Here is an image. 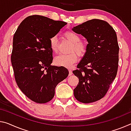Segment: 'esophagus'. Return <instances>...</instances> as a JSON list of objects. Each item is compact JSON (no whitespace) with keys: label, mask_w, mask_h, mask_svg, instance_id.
Wrapping results in <instances>:
<instances>
[{"label":"esophagus","mask_w":131,"mask_h":131,"mask_svg":"<svg viewBox=\"0 0 131 131\" xmlns=\"http://www.w3.org/2000/svg\"><path fill=\"white\" fill-rule=\"evenodd\" d=\"M69 76H71L73 73H72V70L71 69H69Z\"/></svg>","instance_id":"esophagus-1"}]
</instances>
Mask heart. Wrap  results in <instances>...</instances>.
<instances>
[{
	"mask_svg": "<svg viewBox=\"0 0 131 131\" xmlns=\"http://www.w3.org/2000/svg\"><path fill=\"white\" fill-rule=\"evenodd\" d=\"M65 38L72 43L70 52H73L69 54H60L56 57L54 59V63L56 65L63 67L70 68L74 63L78 61V56L75 53V51L79 57H83L88 51V44L84 42L80 41V37L78 34L72 31L66 32L64 34ZM51 50L57 53L58 51V39L56 36L51 37L49 40Z\"/></svg>",
	"mask_w": 131,
	"mask_h": 131,
	"instance_id": "1",
	"label": "heart"
}]
</instances>
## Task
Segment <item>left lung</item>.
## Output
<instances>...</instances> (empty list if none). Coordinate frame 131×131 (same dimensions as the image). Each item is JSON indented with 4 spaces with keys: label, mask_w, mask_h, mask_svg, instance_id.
<instances>
[{
    "label": "left lung",
    "mask_w": 131,
    "mask_h": 131,
    "mask_svg": "<svg viewBox=\"0 0 131 131\" xmlns=\"http://www.w3.org/2000/svg\"><path fill=\"white\" fill-rule=\"evenodd\" d=\"M88 42V51L73 73L79 79L74 96L83 103L104 97L115 78L118 67L117 34L107 21L92 19L72 28Z\"/></svg>",
    "instance_id": "obj_1"
}]
</instances>
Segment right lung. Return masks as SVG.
<instances>
[{
	"label": "right lung",
	"mask_w": 131,
	"mask_h": 131,
	"mask_svg": "<svg viewBox=\"0 0 131 131\" xmlns=\"http://www.w3.org/2000/svg\"><path fill=\"white\" fill-rule=\"evenodd\" d=\"M67 24L39 15L26 17L14 33L11 61L16 82L24 94L37 103H46L57 84L67 78L63 66L51 65L49 40Z\"/></svg>",
	"instance_id": "1"
}]
</instances>
